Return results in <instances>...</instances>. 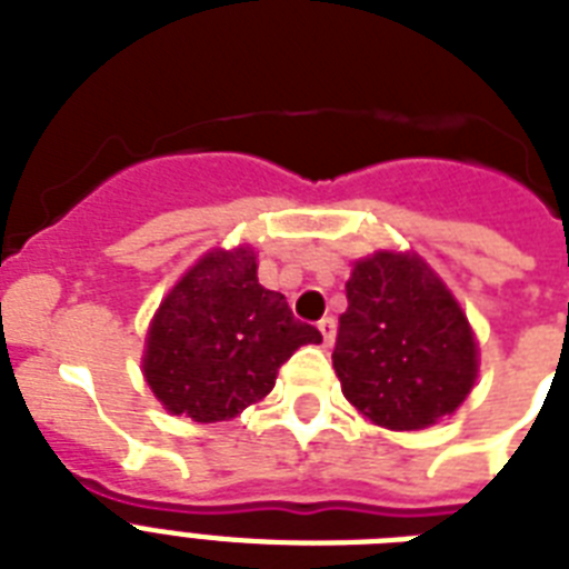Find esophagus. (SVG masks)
Wrapping results in <instances>:
<instances>
[{
	"label": "esophagus",
	"instance_id": "esophagus-1",
	"mask_svg": "<svg viewBox=\"0 0 569 569\" xmlns=\"http://www.w3.org/2000/svg\"><path fill=\"white\" fill-rule=\"evenodd\" d=\"M319 330H321V339H325V348H330L337 342V321L333 319H321L319 321Z\"/></svg>",
	"mask_w": 569,
	"mask_h": 569
}]
</instances>
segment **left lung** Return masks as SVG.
I'll use <instances>...</instances> for the list:
<instances>
[{
    "mask_svg": "<svg viewBox=\"0 0 569 569\" xmlns=\"http://www.w3.org/2000/svg\"><path fill=\"white\" fill-rule=\"evenodd\" d=\"M333 369L366 422L422 431L458 410L478 380V339L446 280L416 250L360 257L346 283Z\"/></svg>",
    "mask_w": 569,
    "mask_h": 569,
    "instance_id": "obj_1",
    "label": "left lung"
}]
</instances>
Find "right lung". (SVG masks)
Segmentation results:
<instances>
[{"label":"right lung","mask_w":569,"mask_h":569,"mask_svg":"<svg viewBox=\"0 0 569 569\" xmlns=\"http://www.w3.org/2000/svg\"><path fill=\"white\" fill-rule=\"evenodd\" d=\"M253 244L212 248L171 286L150 319L141 372L156 401L191 422H227L274 389L277 372L321 333L259 283Z\"/></svg>","instance_id":"right-lung-1"}]
</instances>
